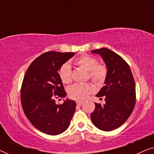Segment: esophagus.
<instances>
[{"mask_svg": "<svg viewBox=\"0 0 154 154\" xmlns=\"http://www.w3.org/2000/svg\"><path fill=\"white\" fill-rule=\"evenodd\" d=\"M76 104L79 105V106H81V105L83 104V102H82V101H76Z\"/></svg>", "mask_w": 154, "mask_h": 154, "instance_id": "34e87169", "label": "esophagus"}]
</instances>
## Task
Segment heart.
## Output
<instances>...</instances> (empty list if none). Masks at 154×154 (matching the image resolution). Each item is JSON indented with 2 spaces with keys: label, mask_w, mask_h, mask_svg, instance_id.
<instances>
[{
  "label": "heart",
  "mask_w": 154,
  "mask_h": 154,
  "mask_svg": "<svg viewBox=\"0 0 154 154\" xmlns=\"http://www.w3.org/2000/svg\"><path fill=\"white\" fill-rule=\"evenodd\" d=\"M75 64L88 71L90 79L97 85H102L106 79L108 69L104 64H98L95 57L89 55H81L74 60ZM59 76L64 84H69L72 81V71L68 64H64L59 69ZM91 84H74L68 90L69 95L74 100H84L88 94L93 92Z\"/></svg>",
  "instance_id": "b5f03b06"
}]
</instances>
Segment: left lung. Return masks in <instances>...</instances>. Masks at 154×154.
I'll return each mask as SVG.
<instances>
[{"label": "left lung", "mask_w": 154, "mask_h": 154, "mask_svg": "<svg viewBox=\"0 0 154 154\" xmlns=\"http://www.w3.org/2000/svg\"><path fill=\"white\" fill-rule=\"evenodd\" d=\"M102 56L108 69L104 86L97 97H104L105 104L94 103L90 115L92 123L103 131H111L121 126L135 106V83L130 66L121 56L107 48L91 50Z\"/></svg>", "instance_id": "1"}]
</instances>
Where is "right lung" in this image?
Wrapping results in <instances>:
<instances>
[{"label":"right lung","instance_id":"obj_1","mask_svg":"<svg viewBox=\"0 0 154 154\" xmlns=\"http://www.w3.org/2000/svg\"><path fill=\"white\" fill-rule=\"evenodd\" d=\"M74 52H46L33 61L27 69L21 88L23 111L35 128L57 135L69 128L76 104L67 99L56 104L54 98H64V86L59 69L73 57Z\"/></svg>","mask_w":154,"mask_h":154}]
</instances>
